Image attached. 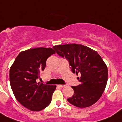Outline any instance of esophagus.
<instances>
[{
	"mask_svg": "<svg viewBox=\"0 0 122 122\" xmlns=\"http://www.w3.org/2000/svg\"><path fill=\"white\" fill-rule=\"evenodd\" d=\"M58 87H66V85L64 84H60V85H58Z\"/></svg>",
	"mask_w": 122,
	"mask_h": 122,
	"instance_id": "obj_1",
	"label": "esophagus"
}]
</instances>
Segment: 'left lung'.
<instances>
[{
	"label": "left lung",
	"instance_id": "left-lung-1",
	"mask_svg": "<svg viewBox=\"0 0 122 122\" xmlns=\"http://www.w3.org/2000/svg\"><path fill=\"white\" fill-rule=\"evenodd\" d=\"M59 56L69 61L80 84L72 86L74 95L67 101L77 107L85 108L94 104L104 92L108 80V69L97 52L80 44L58 45L53 46Z\"/></svg>",
	"mask_w": 122,
	"mask_h": 122
}]
</instances>
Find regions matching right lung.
Instances as JSON below:
<instances>
[{"label":"right lung","instance_id":"right-lung-1","mask_svg":"<svg viewBox=\"0 0 122 122\" xmlns=\"http://www.w3.org/2000/svg\"><path fill=\"white\" fill-rule=\"evenodd\" d=\"M55 51L50 48H36L19 53L9 72L10 82L14 96L20 104L33 111L48 106L56 86L37 83L46 59Z\"/></svg>","mask_w":122,"mask_h":122}]
</instances>
